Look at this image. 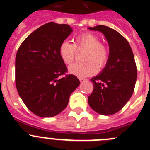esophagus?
<instances>
[{
	"label": "esophagus",
	"mask_w": 150,
	"mask_h": 150,
	"mask_svg": "<svg viewBox=\"0 0 150 150\" xmlns=\"http://www.w3.org/2000/svg\"><path fill=\"white\" fill-rule=\"evenodd\" d=\"M79 81H80L81 82H84L86 81H87V79H86V78H79Z\"/></svg>",
	"instance_id": "34e87169"
}]
</instances>
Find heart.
<instances>
[{
    "mask_svg": "<svg viewBox=\"0 0 150 150\" xmlns=\"http://www.w3.org/2000/svg\"><path fill=\"white\" fill-rule=\"evenodd\" d=\"M77 49H86L84 63H74L69 67V72L78 77H87L96 74L98 69L106 65L108 60V49L101 43L100 39L91 33H84L75 38V44L64 41L60 44L59 54L63 61L69 65L74 61Z\"/></svg>",
    "mask_w": 150,
    "mask_h": 150,
    "instance_id": "1",
    "label": "heart"
}]
</instances>
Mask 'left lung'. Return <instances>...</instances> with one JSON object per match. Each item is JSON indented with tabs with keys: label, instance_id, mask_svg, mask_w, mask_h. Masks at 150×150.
Returning <instances> with one entry per match:
<instances>
[{
	"label": "left lung",
	"instance_id": "left-lung-1",
	"mask_svg": "<svg viewBox=\"0 0 150 150\" xmlns=\"http://www.w3.org/2000/svg\"><path fill=\"white\" fill-rule=\"evenodd\" d=\"M105 35L109 45V57L105 68L91 79L93 91L88 103L94 111L112 115L120 110L133 94L137 67L129 42L115 30L104 25L88 28Z\"/></svg>",
	"mask_w": 150,
	"mask_h": 150
}]
</instances>
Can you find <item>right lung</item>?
Wrapping results in <instances>:
<instances>
[{
	"label": "right lung",
	"mask_w": 150,
	"mask_h": 150,
	"mask_svg": "<svg viewBox=\"0 0 150 150\" xmlns=\"http://www.w3.org/2000/svg\"><path fill=\"white\" fill-rule=\"evenodd\" d=\"M68 25L48 22L24 40L16 57V85L28 108L41 117H52L63 111L69 96L80 84L59 54L60 45L71 34Z\"/></svg>",
	"instance_id": "right-lung-1"
}]
</instances>
